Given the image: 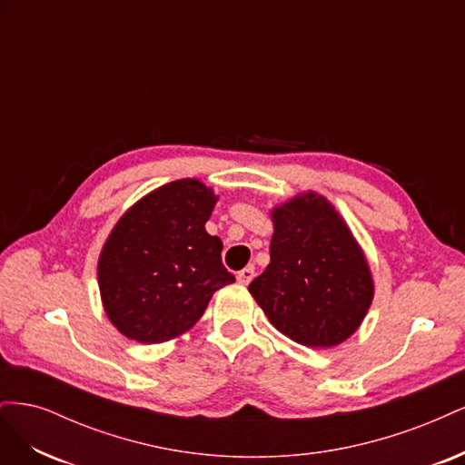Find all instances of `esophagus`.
I'll use <instances>...</instances> for the list:
<instances>
[{
    "label": "esophagus",
    "mask_w": 465,
    "mask_h": 465,
    "mask_svg": "<svg viewBox=\"0 0 465 465\" xmlns=\"http://www.w3.org/2000/svg\"><path fill=\"white\" fill-rule=\"evenodd\" d=\"M252 279H254V270H252V267H244L242 272L236 273V281H238V283H241V285H248Z\"/></svg>",
    "instance_id": "obj_1"
}]
</instances>
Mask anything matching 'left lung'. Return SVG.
Segmentation results:
<instances>
[{
  "mask_svg": "<svg viewBox=\"0 0 465 465\" xmlns=\"http://www.w3.org/2000/svg\"><path fill=\"white\" fill-rule=\"evenodd\" d=\"M270 265L248 291L267 320L306 347H335L353 335L374 299L371 267L337 209L302 192L272 209Z\"/></svg>",
  "mask_w": 465,
  "mask_h": 465,
  "instance_id": "1",
  "label": "left lung"
}]
</instances>
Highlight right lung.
I'll use <instances>...</instances> for the list:
<instances>
[{"mask_svg":"<svg viewBox=\"0 0 465 465\" xmlns=\"http://www.w3.org/2000/svg\"><path fill=\"white\" fill-rule=\"evenodd\" d=\"M219 200L195 178L149 192L118 219L96 265L104 312L122 335L163 343L202 318L213 292L234 275L223 242L205 231Z\"/></svg>","mask_w":465,"mask_h":465,"instance_id":"add662e5","label":"right lung"}]
</instances>
